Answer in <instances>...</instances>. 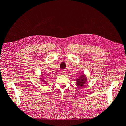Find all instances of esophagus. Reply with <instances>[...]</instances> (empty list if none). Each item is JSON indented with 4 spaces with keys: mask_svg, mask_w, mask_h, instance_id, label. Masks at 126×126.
Wrapping results in <instances>:
<instances>
[{
    "mask_svg": "<svg viewBox=\"0 0 126 126\" xmlns=\"http://www.w3.org/2000/svg\"><path fill=\"white\" fill-rule=\"evenodd\" d=\"M65 72H66V71H65V70H62V71H61V73H62V74H65Z\"/></svg>",
    "mask_w": 126,
    "mask_h": 126,
    "instance_id": "obj_1",
    "label": "esophagus"
}]
</instances>
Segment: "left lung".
<instances>
[{
    "instance_id": "left-lung-1",
    "label": "left lung",
    "mask_w": 126,
    "mask_h": 126,
    "mask_svg": "<svg viewBox=\"0 0 126 126\" xmlns=\"http://www.w3.org/2000/svg\"><path fill=\"white\" fill-rule=\"evenodd\" d=\"M76 80V85L77 86L83 87L84 86L85 84L86 81H87V77H86V76L83 74L80 75L79 76V77L77 78Z\"/></svg>"
}]
</instances>
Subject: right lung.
Masks as SVG:
<instances>
[{
    "instance_id": "obj_1",
    "label": "right lung",
    "mask_w": 126,
    "mask_h": 126,
    "mask_svg": "<svg viewBox=\"0 0 126 126\" xmlns=\"http://www.w3.org/2000/svg\"><path fill=\"white\" fill-rule=\"evenodd\" d=\"M41 76H42V77H40V78H39V79H40L41 80L42 82L45 84H47V81H46V76L45 75V76H42V75H41Z\"/></svg>"
}]
</instances>
